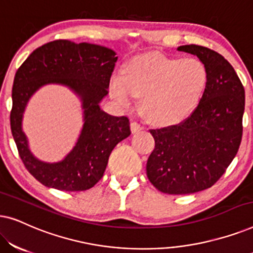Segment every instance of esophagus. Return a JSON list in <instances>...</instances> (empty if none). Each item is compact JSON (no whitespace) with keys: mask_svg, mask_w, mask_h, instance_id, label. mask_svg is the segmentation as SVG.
Wrapping results in <instances>:
<instances>
[{"mask_svg":"<svg viewBox=\"0 0 253 253\" xmlns=\"http://www.w3.org/2000/svg\"><path fill=\"white\" fill-rule=\"evenodd\" d=\"M130 126H131V131H132V133H137V132H139L140 130H143V126H141L140 124L137 122H131Z\"/></svg>","mask_w":253,"mask_h":253,"instance_id":"esophagus-1","label":"esophagus"}]
</instances>
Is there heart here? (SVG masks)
<instances>
[{
    "instance_id": "obj_1",
    "label": "heart",
    "mask_w": 253,
    "mask_h": 253,
    "mask_svg": "<svg viewBox=\"0 0 253 253\" xmlns=\"http://www.w3.org/2000/svg\"><path fill=\"white\" fill-rule=\"evenodd\" d=\"M209 71L197 57L146 55L133 58L109 82L110 96L123 108L143 96L141 110L151 123L171 126L191 115L202 101Z\"/></svg>"
}]
</instances>
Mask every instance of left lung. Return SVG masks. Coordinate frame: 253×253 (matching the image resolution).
<instances>
[{"mask_svg":"<svg viewBox=\"0 0 253 253\" xmlns=\"http://www.w3.org/2000/svg\"><path fill=\"white\" fill-rule=\"evenodd\" d=\"M209 71L202 101L176 126L151 130L155 147L146 165L150 182L168 195L209 189L224 174L240 148L245 92L231 64L210 48L185 44Z\"/></svg>","mask_w":253,"mask_h":253,"instance_id":"1","label":"left lung"}]
</instances>
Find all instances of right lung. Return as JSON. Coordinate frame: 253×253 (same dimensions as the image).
Here are the masks:
<instances>
[{
  "mask_svg": "<svg viewBox=\"0 0 253 253\" xmlns=\"http://www.w3.org/2000/svg\"><path fill=\"white\" fill-rule=\"evenodd\" d=\"M117 61L109 48L87 42L55 40L37 48L16 72L12 86L10 126L19 157L34 178L48 188L84 191L103 176L109 155L130 136L129 119L109 115L100 108L108 94ZM48 84L70 88L82 101L83 125L78 143L63 161L44 163L29 151L22 131V117L29 99Z\"/></svg>",
  "mask_w": 253,
  "mask_h": 253,
  "instance_id": "1",
  "label": "right lung"
}]
</instances>
